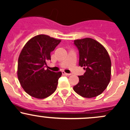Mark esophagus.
<instances>
[{"label": "esophagus", "instance_id": "obj_1", "mask_svg": "<svg viewBox=\"0 0 130 130\" xmlns=\"http://www.w3.org/2000/svg\"><path fill=\"white\" fill-rule=\"evenodd\" d=\"M62 74L64 75H67V76H69L71 75V73H65L64 72H62Z\"/></svg>", "mask_w": 130, "mask_h": 130}]
</instances>
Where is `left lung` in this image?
I'll return each mask as SVG.
<instances>
[{
	"label": "left lung",
	"instance_id": "left-lung-1",
	"mask_svg": "<svg viewBox=\"0 0 130 130\" xmlns=\"http://www.w3.org/2000/svg\"><path fill=\"white\" fill-rule=\"evenodd\" d=\"M79 53L78 65L86 72L78 76L79 82L73 90L84 98L100 95L111 79V61L107 50L101 44L89 38L74 41Z\"/></svg>",
	"mask_w": 130,
	"mask_h": 130
}]
</instances>
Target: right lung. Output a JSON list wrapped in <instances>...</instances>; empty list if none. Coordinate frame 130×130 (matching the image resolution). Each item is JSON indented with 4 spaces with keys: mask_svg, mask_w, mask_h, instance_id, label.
I'll list each match as a JSON object with an SVG mask.
<instances>
[{
    "mask_svg": "<svg viewBox=\"0 0 130 130\" xmlns=\"http://www.w3.org/2000/svg\"><path fill=\"white\" fill-rule=\"evenodd\" d=\"M60 42L47 35H40L29 40L22 50L18 59V79L23 89L31 96L44 99L57 89L62 73L44 68L46 61L51 60V52Z\"/></svg>",
    "mask_w": 130,
    "mask_h": 130,
    "instance_id": "add662e5",
    "label": "right lung"
}]
</instances>
